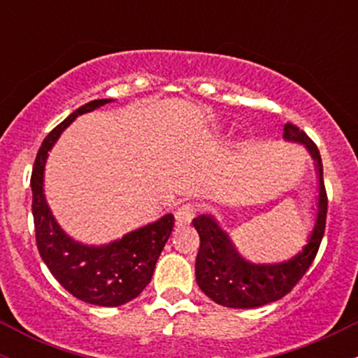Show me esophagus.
Returning a JSON list of instances; mask_svg holds the SVG:
<instances>
[{
	"instance_id": "obj_1",
	"label": "esophagus",
	"mask_w": 358,
	"mask_h": 358,
	"mask_svg": "<svg viewBox=\"0 0 358 358\" xmlns=\"http://www.w3.org/2000/svg\"><path fill=\"white\" fill-rule=\"evenodd\" d=\"M196 215V207L193 203H185L182 205V207L178 208L175 213L176 217V222H178L180 225L183 224H190V222L193 220V217Z\"/></svg>"
}]
</instances>
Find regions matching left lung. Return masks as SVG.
<instances>
[{"mask_svg": "<svg viewBox=\"0 0 358 358\" xmlns=\"http://www.w3.org/2000/svg\"><path fill=\"white\" fill-rule=\"evenodd\" d=\"M286 141L299 143L315 162L318 175V202L315 224L306 244L296 256L274 264H256L237 250L227 232L213 215H199L193 227L200 236V249L195 261L196 285L217 305L227 308H257L278 301L289 293L305 276L318 252L327 222V192L323 185V165L318 148L306 133L291 122L285 124Z\"/></svg>", "mask_w": 358, "mask_h": 358, "instance_id": "obj_1", "label": "left lung"}]
</instances>
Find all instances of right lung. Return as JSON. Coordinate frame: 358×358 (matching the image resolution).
<instances>
[{
    "mask_svg": "<svg viewBox=\"0 0 358 358\" xmlns=\"http://www.w3.org/2000/svg\"><path fill=\"white\" fill-rule=\"evenodd\" d=\"M113 99H96L76 109L48 133L36 155L31 171V212H34L36 248L53 278L80 301L96 306H121L141 294L153 278L159 254L173 231L175 217L162 219L121 239L102 245H87L72 239L48 207L43 192L45 165L48 151L77 116L109 104Z\"/></svg>",
    "mask_w": 358,
    "mask_h": 358,
    "instance_id": "right-lung-1",
    "label": "right lung"
}]
</instances>
